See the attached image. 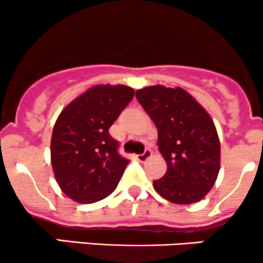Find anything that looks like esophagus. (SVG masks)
<instances>
[{
    "mask_svg": "<svg viewBox=\"0 0 263 263\" xmlns=\"http://www.w3.org/2000/svg\"><path fill=\"white\" fill-rule=\"evenodd\" d=\"M152 156V150L150 149H145V152L143 153V154H139L135 156V159H137L138 161H140V163H144V161H146L147 159Z\"/></svg>",
    "mask_w": 263,
    "mask_h": 263,
    "instance_id": "34e87169",
    "label": "esophagus"
}]
</instances>
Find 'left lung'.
<instances>
[{
  "label": "left lung",
  "instance_id": "1",
  "mask_svg": "<svg viewBox=\"0 0 263 263\" xmlns=\"http://www.w3.org/2000/svg\"><path fill=\"white\" fill-rule=\"evenodd\" d=\"M158 128L159 152L167 169L153 184L170 202L202 200L220 170V140L208 111L182 88L152 85L135 93Z\"/></svg>",
  "mask_w": 263,
  "mask_h": 263
}]
</instances>
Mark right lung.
<instances>
[{
  "instance_id": "obj_1",
  "label": "right lung",
  "mask_w": 263,
  "mask_h": 263,
  "mask_svg": "<svg viewBox=\"0 0 263 263\" xmlns=\"http://www.w3.org/2000/svg\"><path fill=\"white\" fill-rule=\"evenodd\" d=\"M134 97L126 85L98 84L62 110L51 140L54 178L68 197L79 203L105 199L118 186L129 160L119 155L109 134Z\"/></svg>"
}]
</instances>
